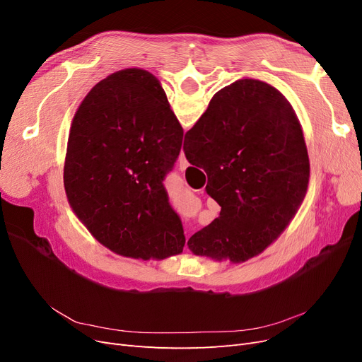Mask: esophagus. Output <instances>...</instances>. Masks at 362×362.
<instances>
[{"label": "esophagus", "instance_id": "obj_1", "mask_svg": "<svg viewBox=\"0 0 362 362\" xmlns=\"http://www.w3.org/2000/svg\"><path fill=\"white\" fill-rule=\"evenodd\" d=\"M187 166H189V161H187V158H185L184 152H181L180 154V170H184Z\"/></svg>", "mask_w": 362, "mask_h": 362}]
</instances>
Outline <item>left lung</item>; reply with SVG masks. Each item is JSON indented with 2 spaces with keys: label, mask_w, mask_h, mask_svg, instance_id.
<instances>
[{
  "label": "left lung",
  "mask_w": 362,
  "mask_h": 362,
  "mask_svg": "<svg viewBox=\"0 0 362 362\" xmlns=\"http://www.w3.org/2000/svg\"><path fill=\"white\" fill-rule=\"evenodd\" d=\"M182 127L154 75H108L76 110L64 158V190L76 217L119 255L163 259L185 245L163 181L182 145Z\"/></svg>",
  "instance_id": "obj_1"
}]
</instances>
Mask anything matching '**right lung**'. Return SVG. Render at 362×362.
Wrapping results in <instances>:
<instances>
[{"mask_svg": "<svg viewBox=\"0 0 362 362\" xmlns=\"http://www.w3.org/2000/svg\"><path fill=\"white\" fill-rule=\"evenodd\" d=\"M184 154L206 172V193L222 206L187 242L194 255L243 262L287 228L310 181L298 117L275 87L238 80L218 90L185 133Z\"/></svg>", "mask_w": 362, "mask_h": 362, "instance_id": "1", "label": "right lung"}]
</instances>
